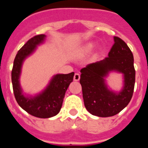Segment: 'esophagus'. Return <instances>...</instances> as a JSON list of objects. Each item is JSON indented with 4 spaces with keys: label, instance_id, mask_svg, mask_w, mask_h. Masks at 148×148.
Wrapping results in <instances>:
<instances>
[{
    "label": "esophagus",
    "instance_id": "esophagus-1",
    "mask_svg": "<svg viewBox=\"0 0 148 148\" xmlns=\"http://www.w3.org/2000/svg\"><path fill=\"white\" fill-rule=\"evenodd\" d=\"M79 79H80V75L78 73H75L74 75V81L77 82V81H79Z\"/></svg>",
    "mask_w": 148,
    "mask_h": 148
}]
</instances>
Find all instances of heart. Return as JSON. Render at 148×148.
Instances as JSON below:
<instances>
[{
	"instance_id": "b5f03b06",
	"label": "heart",
	"mask_w": 148,
	"mask_h": 148,
	"mask_svg": "<svg viewBox=\"0 0 148 148\" xmlns=\"http://www.w3.org/2000/svg\"><path fill=\"white\" fill-rule=\"evenodd\" d=\"M93 48L94 44L92 43H89V44H87L86 45L84 46L83 47L81 48L79 52H80L81 55H87L91 53V51L92 50Z\"/></svg>"
}]
</instances>
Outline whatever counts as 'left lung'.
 Instances as JSON below:
<instances>
[{
    "label": "left lung",
    "mask_w": 148,
    "mask_h": 148,
    "mask_svg": "<svg viewBox=\"0 0 148 148\" xmlns=\"http://www.w3.org/2000/svg\"><path fill=\"white\" fill-rule=\"evenodd\" d=\"M113 38L114 44L108 57L90 64L80 71L84 106L91 114L99 117L113 116L121 112L131 100L135 85L133 53L120 38ZM111 71L123 75L124 85L119 92L113 91L106 84V78Z\"/></svg>",
    "instance_id": "obj_1"
}]
</instances>
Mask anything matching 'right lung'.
<instances>
[{"label": "right lung", "instance_id": "add662e5", "mask_svg": "<svg viewBox=\"0 0 148 148\" xmlns=\"http://www.w3.org/2000/svg\"><path fill=\"white\" fill-rule=\"evenodd\" d=\"M45 35H38L30 38L17 53L12 70L13 92L21 108L32 116L40 119L56 116L61 110L65 92L73 80L74 73L56 74L51 78L45 89L35 95L24 94L20 84L21 68L24 60L45 41Z\"/></svg>", "mask_w": 148, "mask_h": 148}]
</instances>
